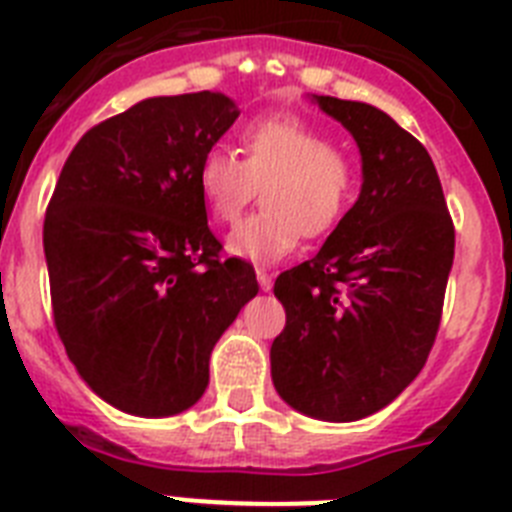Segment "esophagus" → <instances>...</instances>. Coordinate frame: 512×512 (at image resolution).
<instances>
[{
	"mask_svg": "<svg viewBox=\"0 0 512 512\" xmlns=\"http://www.w3.org/2000/svg\"><path fill=\"white\" fill-rule=\"evenodd\" d=\"M257 283H260L263 291H270L273 289V273H268L265 268H257Z\"/></svg>",
	"mask_w": 512,
	"mask_h": 512,
	"instance_id": "34e87169",
	"label": "esophagus"
}]
</instances>
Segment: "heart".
Listing matches in <instances>:
<instances>
[{"label": "heart", "instance_id": "obj_1", "mask_svg": "<svg viewBox=\"0 0 512 512\" xmlns=\"http://www.w3.org/2000/svg\"><path fill=\"white\" fill-rule=\"evenodd\" d=\"M242 158L210 148L197 187L218 223H234L263 187V210L231 231L229 252L278 263L302 236L328 234L346 218L362 187V166L336 140L299 119L270 117L239 132Z\"/></svg>", "mask_w": 512, "mask_h": 512}]
</instances>
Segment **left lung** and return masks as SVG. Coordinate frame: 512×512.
<instances>
[{
	"instance_id": "obj_1",
	"label": "left lung",
	"mask_w": 512,
	"mask_h": 512,
	"mask_svg": "<svg viewBox=\"0 0 512 512\" xmlns=\"http://www.w3.org/2000/svg\"><path fill=\"white\" fill-rule=\"evenodd\" d=\"M362 150V195L312 260L273 294L286 325L270 346L283 401L325 422L388 406L427 362L440 330L455 226L427 148L385 111L320 96Z\"/></svg>"
}]
</instances>
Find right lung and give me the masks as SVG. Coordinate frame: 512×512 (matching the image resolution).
Segmentation results:
<instances>
[{
  "instance_id": "right-lung-1",
  "label": "right lung",
  "mask_w": 512,
  "mask_h": 512,
  "mask_svg": "<svg viewBox=\"0 0 512 512\" xmlns=\"http://www.w3.org/2000/svg\"><path fill=\"white\" fill-rule=\"evenodd\" d=\"M236 117L210 90L148 98L90 127L64 161L44 218L54 328L119 411L200 401L210 351L257 294L247 260H221L197 187L200 158Z\"/></svg>"
}]
</instances>
